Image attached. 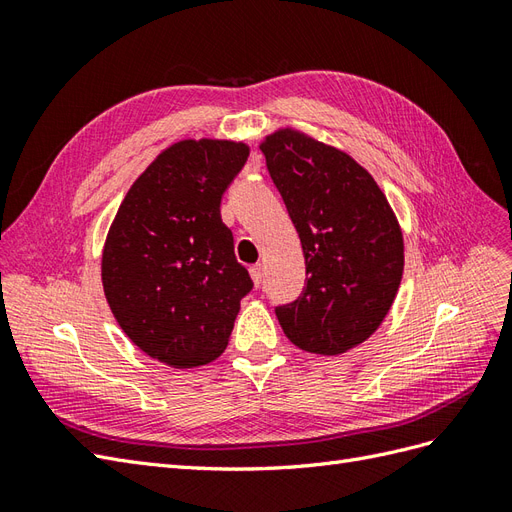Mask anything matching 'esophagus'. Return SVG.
<instances>
[{"label": "esophagus", "instance_id": "esophagus-1", "mask_svg": "<svg viewBox=\"0 0 512 512\" xmlns=\"http://www.w3.org/2000/svg\"><path fill=\"white\" fill-rule=\"evenodd\" d=\"M250 275H252L254 284L260 286L262 284V277H265V269H262V265H254V267H250Z\"/></svg>", "mask_w": 512, "mask_h": 512}]
</instances>
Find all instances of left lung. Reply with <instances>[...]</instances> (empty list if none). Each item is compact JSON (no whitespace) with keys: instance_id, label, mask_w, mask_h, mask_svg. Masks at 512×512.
<instances>
[{"instance_id":"left-lung-1","label":"left lung","mask_w":512,"mask_h":512,"mask_svg":"<svg viewBox=\"0 0 512 512\" xmlns=\"http://www.w3.org/2000/svg\"><path fill=\"white\" fill-rule=\"evenodd\" d=\"M299 232L305 286L275 316L294 346L342 354L374 333L404 273V239L389 200L348 153L280 130L260 145Z\"/></svg>"}]
</instances>
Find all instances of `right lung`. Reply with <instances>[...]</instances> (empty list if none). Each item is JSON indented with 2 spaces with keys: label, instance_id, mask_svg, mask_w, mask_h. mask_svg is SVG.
Segmentation results:
<instances>
[{
  "label": "right lung",
  "instance_id": "right-lung-1",
  "mask_svg": "<svg viewBox=\"0 0 512 512\" xmlns=\"http://www.w3.org/2000/svg\"><path fill=\"white\" fill-rule=\"evenodd\" d=\"M247 156L243 143L209 138L168 147L132 183L108 230L106 301L123 333L162 363L218 359L254 288L220 215Z\"/></svg>",
  "mask_w": 512,
  "mask_h": 512
}]
</instances>
